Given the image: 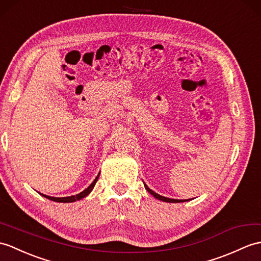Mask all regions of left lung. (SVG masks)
<instances>
[{"label": "left lung", "instance_id": "obj_1", "mask_svg": "<svg viewBox=\"0 0 261 261\" xmlns=\"http://www.w3.org/2000/svg\"><path fill=\"white\" fill-rule=\"evenodd\" d=\"M145 186V185H144ZM145 189L148 190V192H150L151 195H152L154 198L159 199V200H162V201L165 202H184V201H188V200H177V199H170V198H166V197H162L160 195H158V193H155L154 191H152L151 189H149V188L145 186Z\"/></svg>", "mask_w": 261, "mask_h": 261}]
</instances>
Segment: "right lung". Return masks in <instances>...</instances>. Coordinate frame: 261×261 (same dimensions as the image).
Instances as JSON below:
<instances>
[{
  "label": "right lung",
  "instance_id": "obj_1",
  "mask_svg": "<svg viewBox=\"0 0 261 261\" xmlns=\"http://www.w3.org/2000/svg\"><path fill=\"white\" fill-rule=\"evenodd\" d=\"M100 174V173H99ZM99 174L96 175V178L93 180V182L91 184L86 190H83L82 192H80V193H77V195H75V196H71V197H64V198H56V197H50V196H45V195H41L43 196V197H45V198H47V199H50V200H52V201H57V202H73V201H76V200H80V199H82V198H84V197H87L89 193L91 192V190L93 189V187L95 186V184H96V181H98V178H99Z\"/></svg>",
  "mask_w": 261,
  "mask_h": 261
}]
</instances>
